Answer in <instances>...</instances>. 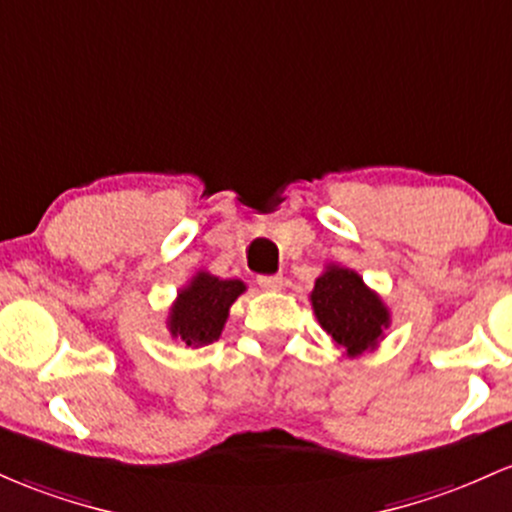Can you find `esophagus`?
I'll return each mask as SVG.
<instances>
[{"label":"esophagus","instance_id":"34e87169","mask_svg":"<svg viewBox=\"0 0 512 512\" xmlns=\"http://www.w3.org/2000/svg\"><path fill=\"white\" fill-rule=\"evenodd\" d=\"M257 284L265 291H279L284 286V277L282 274H260V277H257Z\"/></svg>","mask_w":512,"mask_h":512}]
</instances>
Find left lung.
Here are the masks:
<instances>
[{
	"label": "left lung",
	"mask_w": 512,
	"mask_h": 512,
	"mask_svg": "<svg viewBox=\"0 0 512 512\" xmlns=\"http://www.w3.org/2000/svg\"><path fill=\"white\" fill-rule=\"evenodd\" d=\"M311 303L320 328L345 350L347 357L374 350L391 325L389 308L355 269L325 267L311 291Z\"/></svg>",
	"instance_id": "obj_1"
}]
</instances>
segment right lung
Segmentation results:
<instances>
[{"mask_svg": "<svg viewBox=\"0 0 512 512\" xmlns=\"http://www.w3.org/2000/svg\"><path fill=\"white\" fill-rule=\"evenodd\" d=\"M245 291L240 279H218L196 272L172 303L167 328L172 338L187 347H204L221 338L233 301Z\"/></svg>", "mask_w": 512, "mask_h": 512, "instance_id": "1", "label": "right lung"}]
</instances>
